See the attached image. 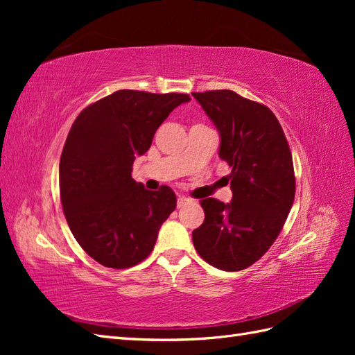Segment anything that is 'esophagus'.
<instances>
[{
  "instance_id": "34e87169",
  "label": "esophagus",
  "mask_w": 355,
  "mask_h": 355,
  "mask_svg": "<svg viewBox=\"0 0 355 355\" xmlns=\"http://www.w3.org/2000/svg\"><path fill=\"white\" fill-rule=\"evenodd\" d=\"M191 202V200L189 198H187V197H184V196H179L178 197V207L180 209V207H185L187 204H189Z\"/></svg>"
}]
</instances>
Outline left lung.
Returning a JSON list of instances; mask_svg holds the SVG:
<instances>
[{"label":"left lung","mask_w":355,"mask_h":355,"mask_svg":"<svg viewBox=\"0 0 355 355\" xmlns=\"http://www.w3.org/2000/svg\"><path fill=\"white\" fill-rule=\"evenodd\" d=\"M220 135L219 157L231 167L232 201L201 200L196 250L222 271H241L268 252L295 200L292 153L268 106L232 90L192 93Z\"/></svg>","instance_id":"left-lung-1"}]
</instances>
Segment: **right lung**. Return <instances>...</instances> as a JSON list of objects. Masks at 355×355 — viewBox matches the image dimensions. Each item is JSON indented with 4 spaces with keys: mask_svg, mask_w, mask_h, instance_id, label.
<instances>
[{
    "mask_svg": "<svg viewBox=\"0 0 355 355\" xmlns=\"http://www.w3.org/2000/svg\"><path fill=\"white\" fill-rule=\"evenodd\" d=\"M189 101L184 93L118 90L75 118L60 155V201L75 240L101 265L124 270L146 259L176 209L171 188L145 189L132 170L161 123Z\"/></svg>",
    "mask_w": 355,
    "mask_h": 355,
    "instance_id": "add662e5",
    "label": "right lung"
}]
</instances>
